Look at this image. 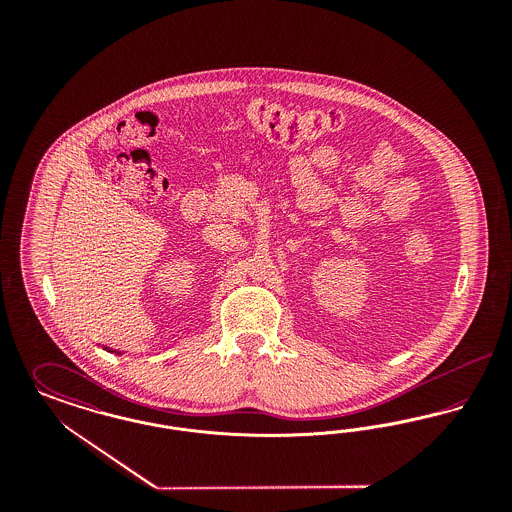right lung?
Wrapping results in <instances>:
<instances>
[{
  "label": "right lung",
  "instance_id": "1",
  "mask_svg": "<svg viewBox=\"0 0 512 512\" xmlns=\"http://www.w3.org/2000/svg\"><path fill=\"white\" fill-rule=\"evenodd\" d=\"M105 351H109V353H117V355H122L121 351H115V349H109V347H103Z\"/></svg>",
  "mask_w": 512,
  "mask_h": 512
}]
</instances>
